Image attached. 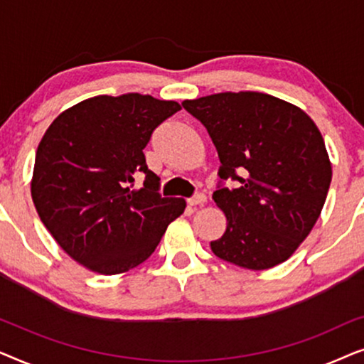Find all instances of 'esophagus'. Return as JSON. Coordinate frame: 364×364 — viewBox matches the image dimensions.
<instances>
[{"instance_id":"1","label":"esophagus","mask_w":364,"mask_h":364,"mask_svg":"<svg viewBox=\"0 0 364 364\" xmlns=\"http://www.w3.org/2000/svg\"><path fill=\"white\" fill-rule=\"evenodd\" d=\"M207 202V197L203 196V193H197V196H193V197H191L187 200V203L191 207H197V205H203V203Z\"/></svg>"}]
</instances>
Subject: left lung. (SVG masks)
I'll return each instance as SVG.
<instances>
[{
  "mask_svg": "<svg viewBox=\"0 0 364 364\" xmlns=\"http://www.w3.org/2000/svg\"><path fill=\"white\" fill-rule=\"evenodd\" d=\"M182 106L205 126L220 178L240 182L213 192L227 228L210 242L212 252L248 270L288 260L315 227L330 188L320 129L300 107L263 92H218Z\"/></svg>",
  "mask_w": 364,
  "mask_h": 364,
  "instance_id": "8db88e82",
  "label": "left lung"
}]
</instances>
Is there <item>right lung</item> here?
Here are the masks:
<instances>
[{
	"instance_id": "add662e5",
	"label": "right lung",
	"mask_w": 364,
	"mask_h": 364,
	"mask_svg": "<svg viewBox=\"0 0 364 364\" xmlns=\"http://www.w3.org/2000/svg\"><path fill=\"white\" fill-rule=\"evenodd\" d=\"M176 101L131 92L96 96L66 109L39 142L31 178L38 215L58 245L87 270L117 275L146 262L183 198L159 196L144 147ZM146 176L134 189L139 173Z\"/></svg>"
}]
</instances>
